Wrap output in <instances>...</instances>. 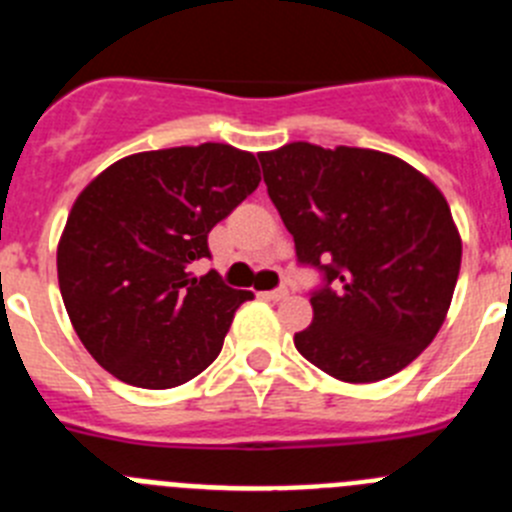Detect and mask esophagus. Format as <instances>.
<instances>
[{
    "instance_id": "1",
    "label": "esophagus",
    "mask_w": 512,
    "mask_h": 512,
    "mask_svg": "<svg viewBox=\"0 0 512 512\" xmlns=\"http://www.w3.org/2000/svg\"><path fill=\"white\" fill-rule=\"evenodd\" d=\"M287 295H289L287 287H279V289H271V292H266V297H269V300H274V302L287 300Z\"/></svg>"
}]
</instances>
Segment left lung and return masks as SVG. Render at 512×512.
<instances>
[{"label": "left lung", "mask_w": 512, "mask_h": 512, "mask_svg": "<svg viewBox=\"0 0 512 512\" xmlns=\"http://www.w3.org/2000/svg\"><path fill=\"white\" fill-rule=\"evenodd\" d=\"M259 161L297 259L325 274L297 351L348 384L405 369L441 330L459 279L461 235L441 189L372 148L297 140Z\"/></svg>", "instance_id": "1"}]
</instances>
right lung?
Listing matches in <instances>:
<instances>
[{"mask_svg": "<svg viewBox=\"0 0 512 512\" xmlns=\"http://www.w3.org/2000/svg\"><path fill=\"white\" fill-rule=\"evenodd\" d=\"M256 156L202 143L125 156L81 189L56 253L76 336L99 366L143 390L189 382L217 359L251 292L225 287L207 233L259 187Z\"/></svg>", "mask_w": 512, "mask_h": 512, "instance_id": "right-lung-1", "label": "right lung"}]
</instances>
